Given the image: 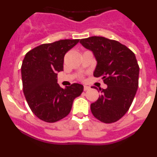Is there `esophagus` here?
Instances as JSON below:
<instances>
[{
  "instance_id": "esophagus-1",
  "label": "esophagus",
  "mask_w": 157,
  "mask_h": 157,
  "mask_svg": "<svg viewBox=\"0 0 157 157\" xmlns=\"http://www.w3.org/2000/svg\"><path fill=\"white\" fill-rule=\"evenodd\" d=\"M90 87L88 86H84V91L89 90H90Z\"/></svg>"
}]
</instances>
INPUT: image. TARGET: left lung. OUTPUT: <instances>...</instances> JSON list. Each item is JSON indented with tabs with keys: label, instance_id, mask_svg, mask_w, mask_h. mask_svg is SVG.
<instances>
[{
	"label": "left lung",
	"instance_id": "obj_1",
	"mask_svg": "<svg viewBox=\"0 0 157 157\" xmlns=\"http://www.w3.org/2000/svg\"><path fill=\"white\" fill-rule=\"evenodd\" d=\"M97 60L94 77H101L108 86L90 105L93 115L100 121L112 123L121 119L132 104L138 87L139 66L135 55L119 41L104 37L80 40Z\"/></svg>",
	"mask_w": 157,
	"mask_h": 157
}]
</instances>
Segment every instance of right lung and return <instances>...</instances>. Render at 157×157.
<instances>
[{"instance_id": "add662e5", "label": "right lung", "mask_w": 157, "mask_h": 157, "mask_svg": "<svg viewBox=\"0 0 157 157\" xmlns=\"http://www.w3.org/2000/svg\"><path fill=\"white\" fill-rule=\"evenodd\" d=\"M78 39L59 40L29 51L21 67L23 90L30 109L38 119L55 123L70 113L73 101L81 95L83 86L73 83L61 88L57 73L63 71V58Z\"/></svg>"}]
</instances>
